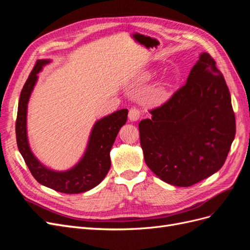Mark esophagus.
I'll return each instance as SVG.
<instances>
[{
	"label": "esophagus",
	"instance_id": "34e87169",
	"mask_svg": "<svg viewBox=\"0 0 250 250\" xmlns=\"http://www.w3.org/2000/svg\"><path fill=\"white\" fill-rule=\"evenodd\" d=\"M128 117H129L130 121H138L141 118V110L137 107H132L129 110V115H128Z\"/></svg>",
	"mask_w": 250,
	"mask_h": 250
}]
</instances>
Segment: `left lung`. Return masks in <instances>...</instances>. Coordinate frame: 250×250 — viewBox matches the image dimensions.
<instances>
[{"label":"left lung","mask_w":250,"mask_h":250,"mask_svg":"<svg viewBox=\"0 0 250 250\" xmlns=\"http://www.w3.org/2000/svg\"><path fill=\"white\" fill-rule=\"evenodd\" d=\"M139 124L144 158L165 183L191 187L220 169L236 134L230 94L208 53L185 84Z\"/></svg>","instance_id":"1"}]
</instances>
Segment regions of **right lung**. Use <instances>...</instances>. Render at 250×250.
Listing matches in <instances>:
<instances>
[{
	"label": "right lung",
	"instance_id": "obj_1",
	"mask_svg": "<svg viewBox=\"0 0 250 250\" xmlns=\"http://www.w3.org/2000/svg\"><path fill=\"white\" fill-rule=\"evenodd\" d=\"M50 60H37L20 96L16 123L17 143L20 152L33 177L42 186L64 194L86 192L99 185L110 168L109 152L120 128L127 121V109H121L97 121L90 133L88 145L81 161L64 172L53 171L42 166L33 155L27 138V106L37 80V74Z\"/></svg>",
	"mask_w": 250,
	"mask_h": 250
}]
</instances>
